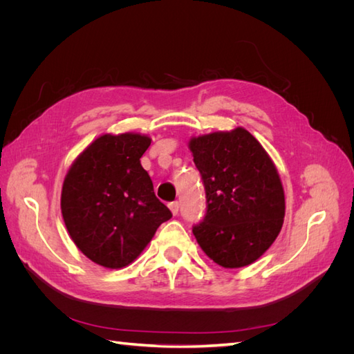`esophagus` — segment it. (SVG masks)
Instances as JSON below:
<instances>
[{
  "label": "esophagus",
  "instance_id": "obj_1",
  "mask_svg": "<svg viewBox=\"0 0 354 354\" xmlns=\"http://www.w3.org/2000/svg\"><path fill=\"white\" fill-rule=\"evenodd\" d=\"M168 208H169L171 212H173V216H177L178 208H180V203L178 202H169L168 203Z\"/></svg>",
  "mask_w": 354,
  "mask_h": 354
}]
</instances>
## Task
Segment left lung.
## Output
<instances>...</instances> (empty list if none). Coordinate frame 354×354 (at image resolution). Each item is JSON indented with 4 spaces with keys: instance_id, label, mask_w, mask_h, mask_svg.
<instances>
[{
    "instance_id": "8db88e82",
    "label": "left lung",
    "mask_w": 354,
    "mask_h": 354,
    "mask_svg": "<svg viewBox=\"0 0 354 354\" xmlns=\"http://www.w3.org/2000/svg\"><path fill=\"white\" fill-rule=\"evenodd\" d=\"M189 149L208 203L194 227L199 246L224 269L252 264L283 224L285 194L274 162L242 127L192 137Z\"/></svg>"
}]
</instances>
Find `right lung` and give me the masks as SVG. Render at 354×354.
I'll return each mask as SVG.
<instances>
[{
    "label": "right lung",
    "instance_id": "add662e5",
    "mask_svg": "<svg viewBox=\"0 0 354 354\" xmlns=\"http://www.w3.org/2000/svg\"><path fill=\"white\" fill-rule=\"evenodd\" d=\"M152 138L106 133L73 160L63 180L60 208L78 250L106 269L131 264L171 211L153 192L140 158Z\"/></svg>",
    "mask_w": 354,
    "mask_h": 354
}]
</instances>
